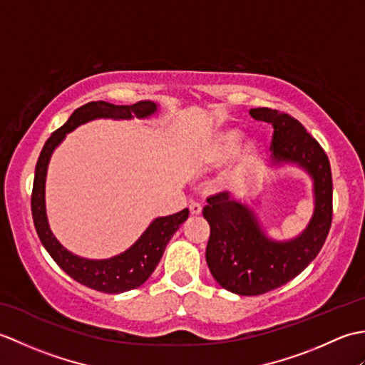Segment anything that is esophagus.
<instances>
[{
    "mask_svg": "<svg viewBox=\"0 0 365 365\" xmlns=\"http://www.w3.org/2000/svg\"><path fill=\"white\" fill-rule=\"evenodd\" d=\"M190 213L197 216V215L202 213V207H200L197 202H191V204H190Z\"/></svg>",
    "mask_w": 365,
    "mask_h": 365,
    "instance_id": "34e87169",
    "label": "esophagus"
}]
</instances>
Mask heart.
<instances>
[{
  "label": "heart",
  "instance_id": "heart-1",
  "mask_svg": "<svg viewBox=\"0 0 365 365\" xmlns=\"http://www.w3.org/2000/svg\"><path fill=\"white\" fill-rule=\"evenodd\" d=\"M245 131L238 127H221L208 136L200 150V165L208 169L220 168L230 160L218 178V185L226 190H237L250 180L263 155L259 138L243 141Z\"/></svg>",
  "mask_w": 365,
  "mask_h": 365
}]
</instances>
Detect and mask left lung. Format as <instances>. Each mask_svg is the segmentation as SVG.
Returning <instances> with one entry per match:
<instances>
[{
    "label": "left lung",
    "instance_id": "obj_1",
    "mask_svg": "<svg viewBox=\"0 0 365 365\" xmlns=\"http://www.w3.org/2000/svg\"><path fill=\"white\" fill-rule=\"evenodd\" d=\"M251 118L273 125V165H293L311 177L314 213L306 229L290 240L269 238L250 205L221 192L207 199L204 218L210 224L205 259L222 289L254 297L297 277L317 255L332 220V177L327 153L292 115L269 108L250 110Z\"/></svg>",
    "mask_w": 365,
    "mask_h": 365
}]
</instances>
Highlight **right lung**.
Returning <instances> with one entry per match:
<instances>
[{
    "label": "right lung",
    "instance_id": "right-lung-1",
    "mask_svg": "<svg viewBox=\"0 0 365 365\" xmlns=\"http://www.w3.org/2000/svg\"><path fill=\"white\" fill-rule=\"evenodd\" d=\"M157 111L158 103L152 102V100H141L135 105H113L102 102V100L86 103L75 110L64 125L51 133V136L46 139L41 155H38L33 196H31V212H33L37 235L45 250L51 255V259L76 282L86 285L89 289L103 293H123L143 285L150 277L153 269L157 268L169 240L188 220L190 212L188 208H185L178 213L155 218L150 226L144 230V234L136 240L135 245H131L127 251L114 255V257L102 260L80 257L59 243V240L53 235L48 218H46L45 182L51 155L54 149L64 141L67 133H71L83 123L96 119H149Z\"/></svg>",
    "mask_w": 365,
    "mask_h": 365
}]
</instances>
